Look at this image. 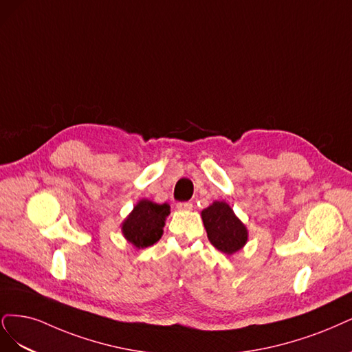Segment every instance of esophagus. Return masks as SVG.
Segmentation results:
<instances>
[{"label": "esophagus", "instance_id": "obj_1", "mask_svg": "<svg viewBox=\"0 0 352 352\" xmlns=\"http://www.w3.org/2000/svg\"><path fill=\"white\" fill-rule=\"evenodd\" d=\"M177 209H179V210H191L192 209V203L191 201H178L177 203Z\"/></svg>", "mask_w": 352, "mask_h": 352}]
</instances>
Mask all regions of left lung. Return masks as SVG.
<instances>
[{"label": "left lung", "instance_id": "8db88e82", "mask_svg": "<svg viewBox=\"0 0 352 352\" xmlns=\"http://www.w3.org/2000/svg\"><path fill=\"white\" fill-rule=\"evenodd\" d=\"M209 241L222 253L232 254L247 241L245 226L225 201H213L201 212Z\"/></svg>", "mask_w": 352, "mask_h": 352}]
</instances>
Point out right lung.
I'll return each instance as SVG.
<instances>
[{
	"label": "right lung",
	"mask_w": 352,
	"mask_h": 352,
	"mask_svg": "<svg viewBox=\"0 0 352 352\" xmlns=\"http://www.w3.org/2000/svg\"><path fill=\"white\" fill-rule=\"evenodd\" d=\"M169 214L166 203L157 205L151 200L139 201L122 223V234L138 248L153 245L162 235L165 218Z\"/></svg>",
	"instance_id": "1"
}]
</instances>
